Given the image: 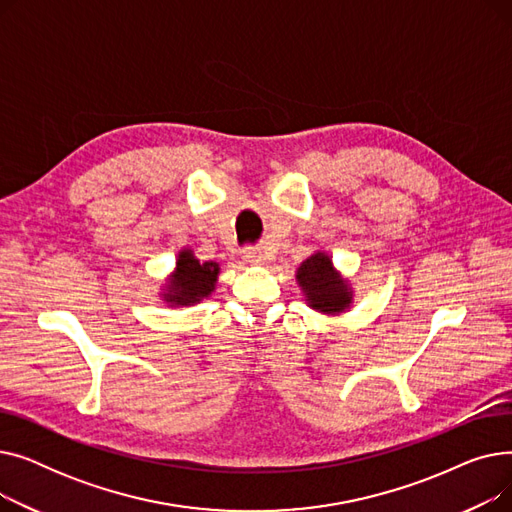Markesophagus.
<instances>
[{
  "label": "esophagus",
  "mask_w": 512,
  "mask_h": 512,
  "mask_svg": "<svg viewBox=\"0 0 512 512\" xmlns=\"http://www.w3.org/2000/svg\"><path fill=\"white\" fill-rule=\"evenodd\" d=\"M242 259H245L247 263H261L263 261V257L257 249H245V251H242Z\"/></svg>",
  "instance_id": "34e87169"
}]
</instances>
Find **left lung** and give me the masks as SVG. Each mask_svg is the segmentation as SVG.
<instances>
[{
    "instance_id": "1",
    "label": "left lung",
    "mask_w": 512,
    "mask_h": 512,
    "mask_svg": "<svg viewBox=\"0 0 512 512\" xmlns=\"http://www.w3.org/2000/svg\"><path fill=\"white\" fill-rule=\"evenodd\" d=\"M297 278L313 309H319L324 313H338L351 303V297H348L346 292V284L338 280V276L332 270V261L324 253L311 255L299 267Z\"/></svg>"
}]
</instances>
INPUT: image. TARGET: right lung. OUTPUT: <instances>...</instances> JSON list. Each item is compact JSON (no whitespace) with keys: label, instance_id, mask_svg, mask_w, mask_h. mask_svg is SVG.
<instances>
[{"label":"right lung","instance_id":"1","mask_svg":"<svg viewBox=\"0 0 512 512\" xmlns=\"http://www.w3.org/2000/svg\"><path fill=\"white\" fill-rule=\"evenodd\" d=\"M176 276L172 280V290L168 301L176 305L197 303L213 290L215 280H218V263L205 261L199 263L191 251H182L176 263Z\"/></svg>","mask_w":512,"mask_h":512}]
</instances>
